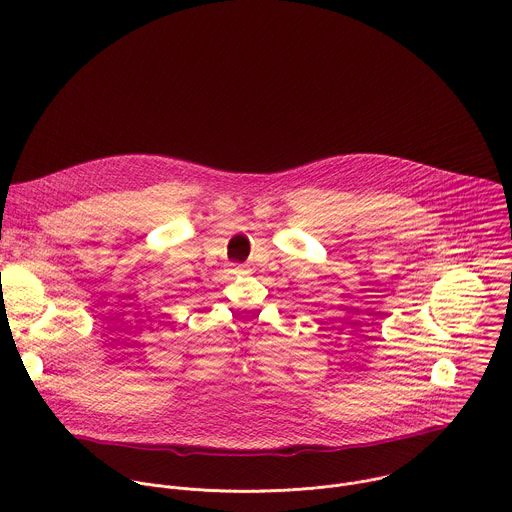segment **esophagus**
Wrapping results in <instances>:
<instances>
[{"label":"esophagus","mask_w":512,"mask_h":512,"mask_svg":"<svg viewBox=\"0 0 512 512\" xmlns=\"http://www.w3.org/2000/svg\"><path fill=\"white\" fill-rule=\"evenodd\" d=\"M235 273H247V269H245L243 265H237V267H235Z\"/></svg>","instance_id":"obj_1"}]
</instances>
